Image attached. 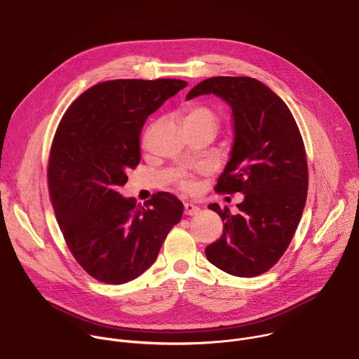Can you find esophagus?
Returning <instances> with one entry per match:
<instances>
[{"label": "esophagus", "instance_id": "1", "mask_svg": "<svg viewBox=\"0 0 359 359\" xmlns=\"http://www.w3.org/2000/svg\"><path fill=\"white\" fill-rule=\"evenodd\" d=\"M200 212V208L193 203H184V215L186 216H194Z\"/></svg>", "mask_w": 359, "mask_h": 359}]
</instances>
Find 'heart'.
<instances>
[{
  "label": "heart",
  "mask_w": 359,
  "mask_h": 359,
  "mask_svg": "<svg viewBox=\"0 0 359 359\" xmlns=\"http://www.w3.org/2000/svg\"><path fill=\"white\" fill-rule=\"evenodd\" d=\"M183 122H184V126L208 125V126H212V128L217 129L220 121H219L217 114L213 109H210L209 107L194 105V107H190L184 111ZM180 186H182L183 190H191L193 189L191 177L187 176V175H183L180 177Z\"/></svg>",
  "instance_id": "b5f03b06"
}]
</instances>
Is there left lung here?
<instances>
[{"label":"left lung","instance_id":"8db88e82","mask_svg":"<svg viewBox=\"0 0 359 359\" xmlns=\"http://www.w3.org/2000/svg\"><path fill=\"white\" fill-rule=\"evenodd\" d=\"M213 93L233 112L234 143L220 175L219 193L240 191L237 215L212 203L224 222L223 234L206 247L217 269L237 277L269 271L285 252L302 216L309 190L304 142L283 99L248 76H215L201 81L186 96Z\"/></svg>","mask_w":359,"mask_h":359}]
</instances>
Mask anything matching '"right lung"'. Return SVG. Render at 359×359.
<instances>
[{"label":"right lung","instance_id":"1","mask_svg":"<svg viewBox=\"0 0 359 359\" xmlns=\"http://www.w3.org/2000/svg\"><path fill=\"white\" fill-rule=\"evenodd\" d=\"M187 86L182 79H115L78 96L50 146L48 187L67 245L79 266L107 284H123L155 263L183 215L161 191L144 203L118 190L140 162L139 137L149 115Z\"/></svg>","mask_w":359,"mask_h":359}]
</instances>
